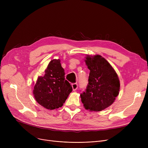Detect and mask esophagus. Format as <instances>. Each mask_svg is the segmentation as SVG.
<instances>
[{"mask_svg":"<svg viewBox=\"0 0 148 148\" xmlns=\"http://www.w3.org/2000/svg\"><path fill=\"white\" fill-rule=\"evenodd\" d=\"M72 88H73V90H77V89L78 88V84H77V83H73V84H72Z\"/></svg>","mask_w":148,"mask_h":148,"instance_id":"1","label":"esophagus"}]
</instances>
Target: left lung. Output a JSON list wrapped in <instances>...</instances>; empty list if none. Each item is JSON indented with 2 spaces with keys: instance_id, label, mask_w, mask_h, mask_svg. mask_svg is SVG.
I'll return each instance as SVG.
<instances>
[{
  "instance_id": "obj_1",
  "label": "left lung",
  "mask_w": 148,
  "mask_h": 148,
  "mask_svg": "<svg viewBox=\"0 0 148 148\" xmlns=\"http://www.w3.org/2000/svg\"><path fill=\"white\" fill-rule=\"evenodd\" d=\"M84 61L90 73L86 89L80 94L82 102L90 112L103 110L114 103L119 94V77L101 56L88 55Z\"/></svg>"
}]
</instances>
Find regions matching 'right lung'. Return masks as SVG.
Masks as SVG:
<instances>
[{"mask_svg": "<svg viewBox=\"0 0 148 148\" xmlns=\"http://www.w3.org/2000/svg\"><path fill=\"white\" fill-rule=\"evenodd\" d=\"M73 90L71 85L65 79V71L59 59H53L44 74L38 77L33 94L36 102L47 109L61 107Z\"/></svg>", "mask_w": 148, "mask_h": 148, "instance_id": "right-lung-1", "label": "right lung"}]
</instances>
